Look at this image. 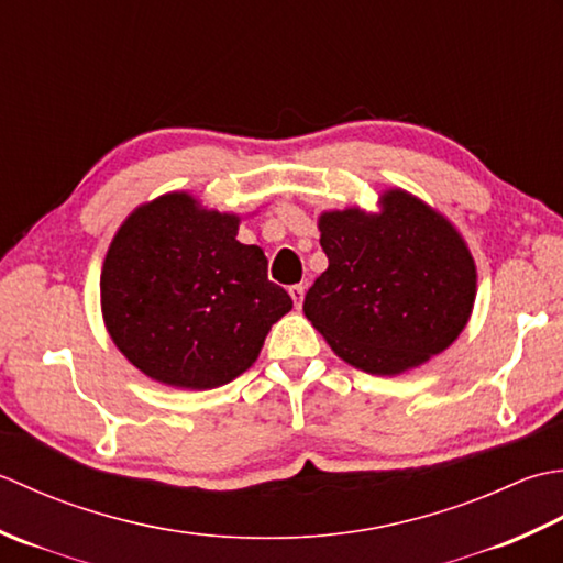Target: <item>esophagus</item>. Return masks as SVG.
<instances>
[{
    "label": "esophagus",
    "instance_id": "esophagus-1",
    "mask_svg": "<svg viewBox=\"0 0 563 563\" xmlns=\"http://www.w3.org/2000/svg\"><path fill=\"white\" fill-rule=\"evenodd\" d=\"M289 294L294 298V306L301 308L303 306V296H306V286L303 284H294L291 289H289Z\"/></svg>",
    "mask_w": 563,
    "mask_h": 563
}]
</instances>
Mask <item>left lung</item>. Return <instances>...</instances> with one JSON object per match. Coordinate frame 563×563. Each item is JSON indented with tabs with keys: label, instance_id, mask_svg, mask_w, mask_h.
I'll return each instance as SVG.
<instances>
[{
	"label": "left lung",
	"instance_id": "8db88e82",
	"mask_svg": "<svg viewBox=\"0 0 563 563\" xmlns=\"http://www.w3.org/2000/svg\"><path fill=\"white\" fill-rule=\"evenodd\" d=\"M382 211L318 218L328 269L308 289L303 313L332 352L362 372L404 374L444 352L472 316L476 265L442 213L404 189Z\"/></svg>",
	"mask_w": 563,
	"mask_h": 563
}]
</instances>
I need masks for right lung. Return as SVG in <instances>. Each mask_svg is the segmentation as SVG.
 <instances>
[{"instance_id": "right-lung-1", "label": "right lung", "mask_w": 563, "mask_h": 563, "mask_svg": "<svg viewBox=\"0 0 563 563\" xmlns=\"http://www.w3.org/2000/svg\"><path fill=\"white\" fill-rule=\"evenodd\" d=\"M240 218L185 191L137 206L101 269V313L123 357L159 384L216 388L250 369L291 296L267 257L243 245Z\"/></svg>"}]
</instances>
